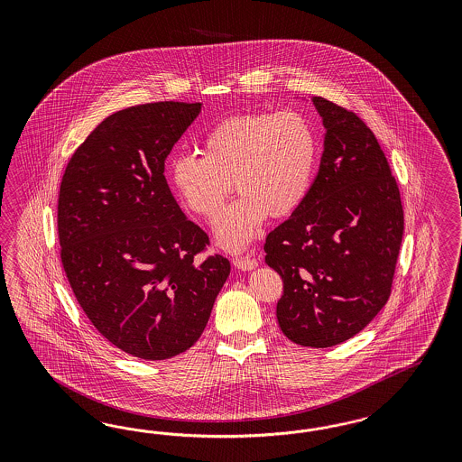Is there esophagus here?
I'll list each match as a JSON object with an SVG mask.
<instances>
[{
  "mask_svg": "<svg viewBox=\"0 0 462 462\" xmlns=\"http://www.w3.org/2000/svg\"><path fill=\"white\" fill-rule=\"evenodd\" d=\"M234 266L242 269V271H252L257 267V261L252 259L249 255H240V257H234Z\"/></svg>",
  "mask_w": 462,
  "mask_h": 462,
  "instance_id": "obj_1",
  "label": "esophagus"
}]
</instances>
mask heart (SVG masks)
Returning a JSON list of instances; mask_svg holds the SVG:
<instances>
[{
  "label": "heart",
  "mask_w": 462,
  "mask_h": 462,
  "mask_svg": "<svg viewBox=\"0 0 462 462\" xmlns=\"http://www.w3.org/2000/svg\"><path fill=\"white\" fill-rule=\"evenodd\" d=\"M203 155L178 154L169 180L182 205L203 218L222 208L230 181L238 196L215 220L217 242L244 249L267 215H291L307 198L317 164V137L307 116L293 110L244 113L208 130Z\"/></svg>",
  "instance_id": "b5f03b06"
}]
</instances>
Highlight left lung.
<instances>
[{"label":"left lung","mask_w":462,"mask_h":462,"mask_svg":"<svg viewBox=\"0 0 462 462\" xmlns=\"http://www.w3.org/2000/svg\"><path fill=\"white\" fill-rule=\"evenodd\" d=\"M311 101L325 126L320 168L303 203L269 232L264 251L282 280V334L322 349L359 334L386 305L405 224L371 128L328 99Z\"/></svg>","instance_id":"1"}]
</instances>
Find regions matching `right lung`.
Returning a JSON list of instances; mask_svg holds the SVG:
<instances>
[{"label":"right lung","instance_id":"obj_1","mask_svg":"<svg viewBox=\"0 0 462 462\" xmlns=\"http://www.w3.org/2000/svg\"><path fill=\"white\" fill-rule=\"evenodd\" d=\"M201 103L159 101L113 113L70 157L57 230L70 290L115 347L162 361L203 334L230 274L224 255H196L208 236L184 217L164 164Z\"/></svg>","mask_w":462,"mask_h":462}]
</instances>
